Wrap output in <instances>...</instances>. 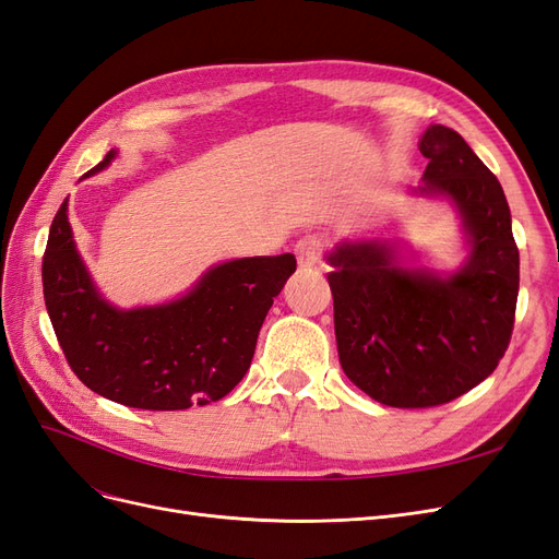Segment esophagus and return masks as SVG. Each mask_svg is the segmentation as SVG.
<instances>
[{"mask_svg": "<svg viewBox=\"0 0 559 559\" xmlns=\"http://www.w3.org/2000/svg\"><path fill=\"white\" fill-rule=\"evenodd\" d=\"M324 249H326V238H324V235L306 233V235H302V238H298V242L294 247L298 265L300 267L317 265L321 261V253H324Z\"/></svg>", "mask_w": 559, "mask_h": 559, "instance_id": "esophagus-1", "label": "esophagus"}]
</instances>
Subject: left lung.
I'll return each instance as SVG.
<instances>
[{"label": "left lung", "instance_id": "obj_1", "mask_svg": "<svg viewBox=\"0 0 559 559\" xmlns=\"http://www.w3.org/2000/svg\"><path fill=\"white\" fill-rule=\"evenodd\" d=\"M425 193L450 198L471 235V257L441 280L405 270L378 242L341 245L329 277L337 357L361 392L392 408H433L495 373L509 349L520 253L499 179L460 132L431 126Z\"/></svg>", "mask_w": 559, "mask_h": 559}]
</instances>
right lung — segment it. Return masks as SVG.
<instances>
[{
  "label": "right lung",
  "instance_id": "add662e5",
  "mask_svg": "<svg viewBox=\"0 0 559 559\" xmlns=\"http://www.w3.org/2000/svg\"><path fill=\"white\" fill-rule=\"evenodd\" d=\"M109 151L88 175L111 163ZM294 253L212 267L191 294L160 308L116 310L83 267L67 200L50 224L41 280L50 324L74 376L95 394L142 411H186L224 399L253 359Z\"/></svg>",
  "mask_w": 559,
  "mask_h": 559
}]
</instances>
